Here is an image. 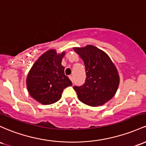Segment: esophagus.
<instances>
[{"instance_id":"obj_1","label":"esophagus","mask_w":146,"mask_h":146,"mask_svg":"<svg viewBox=\"0 0 146 146\" xmlns=\"http://www.w3.org/2000/svg\"><path fill=\"white\" fill-rule=\"evenodd\" d=\"M69 78H70V80H71L73 82V76H69Z\"/></svg>"}]
</instances>
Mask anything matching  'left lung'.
Listing matches in <instances>:
<instances>
[{"label":"left lung","mask_w":146,"mask_h":146,"mask_svg":"<svg viewBox=\"0 0 146 146\" xmlns=\"http://www.w3.org/2000/svg\"><path fill=\"white\" fill-rule=\"evenodd\" d=\"M84 62L85 83L75 86L79 100L91 107L103 105L114 96L119 86L118 70L108 55L92 45L73 48Z\"/></svg>","instance_id":"left-lung-1"}]
</instances>
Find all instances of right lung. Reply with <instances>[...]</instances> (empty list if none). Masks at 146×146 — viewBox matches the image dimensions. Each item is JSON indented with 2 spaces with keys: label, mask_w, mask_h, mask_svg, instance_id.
Segmentation results:
<instances>
[{
  "label": "right lung",
  "mask_w": 146,
  "mask_h": 146,
  "mask_svg": "<svg viewBox=\"0 0 146 146\" xmlns=\"http://www.w3.org/2000/svg\"><path fill=\"white\" fill-rule=\"evenodd\" d=\"M64 55L65 52L59 54L55 50H48L40 56L29 71L26 78L29 94L43 105L58 101L64 89L72 85L62 65Z\"/></svg>",
  "instance_id": "right-lung-1"
}]
</instances>
